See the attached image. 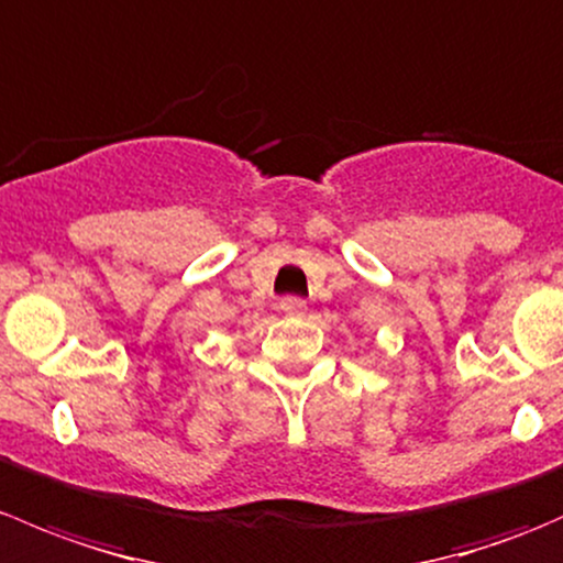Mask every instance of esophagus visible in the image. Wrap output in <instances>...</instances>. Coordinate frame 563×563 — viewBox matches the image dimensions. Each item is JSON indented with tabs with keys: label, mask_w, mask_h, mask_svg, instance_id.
Returning a JSON list of instances; mask_svg holds the SVG:
<instances>
[{
	"label": "esophagus",
	"mask_w": 563,
	"mask_h": 563,
	"mask_svg": "<svg viewBox=\"0 0 563 563\" xmlns=\"http://www.w3.org/2000/svg\"><path fill=\"white\" fill-rule=\"evenodd\" d=\"M280 310L286 316H305L308 313V302L299 297H283L280 299Z\"/></svg>",
	"instance_id": "esophagus-1"
}]
</instances>
